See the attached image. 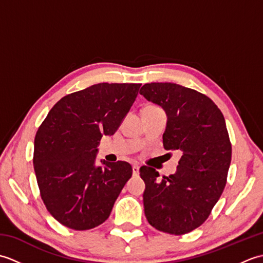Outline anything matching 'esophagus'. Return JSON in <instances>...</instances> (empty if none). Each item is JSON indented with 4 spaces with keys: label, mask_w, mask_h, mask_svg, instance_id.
<instances>
[{
    "label": "esophagus",
    "mask_w": 263,
    "mask_h": 263,
    "mask_svg": "<svg viewBox=\"0 0 263 263\" xmlns=\"http://www.w3.org/2000/svg\"><path fill=\"white\" fill-rule=\"evenodd\" d=\"M139 168H140V167H139L138 164H133V166H132L133 176H138L139 175Z\"/></svg>",
    "instance_id": "obj_1"
}]
</instances>
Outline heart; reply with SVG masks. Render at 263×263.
<instances>
[{
	"instance_id": "heart-1",
	"label": "heart",
	"mask_w": 263,
	"mask_h": 263,
	"mask_svg": "<svg viewBox=\"0 0 263 263\" xmlns=\"http://www.w3.org/2000/svg\"><path fill=\"white\" fill-rule=\"evenodd\" d=\"M149 107H153V106H149Z\"/></svg>"
}]
</instances>
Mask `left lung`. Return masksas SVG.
I'll list each match as a JSON object with an SVG mask.
<instances>
[{"label": "left lung", "instance_id": "obj_1", "mask_svg": "<svg viewBox=\"0 0 263 263\" xmlns=\"http://www.w3.org/2000/svg\"><path fill=\"white\" fill-rule=\"evenodd\" d=\"M140 93L166 111L164 148L182 152L175 174L158 180L153 167L140 168L144 214L156 230L183 235L203 224L225 189L232 144L224 115L205 95L176 83H146Z\"/></svg>", "mask_w": 263, "mask_h": 263}]
</instances>
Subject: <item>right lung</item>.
Returning a JSON list of instances; mask_svg holds the SVG:
<instances>
[{
	"instance_id": "right-lung-1",
	"label": "right lung",
	"mask_w": 263,
	"mask_h": 263,
	"mask_svg": "<svg viewBox=\"0 0 263 263\" xmlns=\"http://www.w3.org/2000/svg\"><path fill=\"white\" fill-rule=\"evenodd\" d=\"M141 83H97L61 98L38 127L33 168L41 197L55 219L87 231L107 219L132 176L126 161L96 166L103 136H113Z\"/></svg>"
}]
</instances>
